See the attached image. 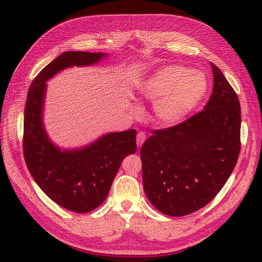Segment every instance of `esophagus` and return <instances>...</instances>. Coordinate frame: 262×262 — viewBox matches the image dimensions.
Instances as JSON below:
<instances>
[{
	"label": "esophagus",
	"instance_id": "34e87169",
	"mask_svg": "<svg viewBox=\"0 0 262 262\" xmlns=\"http://www.w3.org/2000/svg\"><path fill=\"white\" fill-rule=\"evenodd\" d=\"M145 138H146L145 133H143V132L138 133V135H137V145H138V147H141V145L145 141Z\"/></svg>",
	"mask_w": 262,
	"mask_h": 262
}]
</instances>
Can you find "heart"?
<instances>
[{"label":"heart","mask_w":262,"mask_h":262,"mask_svg":"<svg viewBox=\"0 0 262 262\" xmlns=\"http://www.w3.org/2000/svg\"><path fill=\"white\" fill-rule=\"evenodd\" d=\"M207 91L204 73L177 64L159 68L137 89L141 99L155 103V116L166 126L176 125L193 113Z\"/></svg>","instance_id":"obj_1"}]
</instances>
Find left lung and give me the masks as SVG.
I'll list each match as a JSON object with an SVG mask.
<instances>
[{
    "label": "left lung",
    "mask_w": 262,
    "mask_h": 262,
    "mask_svg": "<svg viewBox=\"0 0 262 262\" xmlns=\"http://www.w3.org/2000/svg\"><path fill=\"white\" fill-rule=\"evenodd\" d=\"M210 66L213 89L204 110L178 125L153 130L140 149L145 194L170 216L190 214L213 200L239 157L238 95L220 69Z\"/></svg>",
    "instance_id": "obj_1"
}]
</instances>
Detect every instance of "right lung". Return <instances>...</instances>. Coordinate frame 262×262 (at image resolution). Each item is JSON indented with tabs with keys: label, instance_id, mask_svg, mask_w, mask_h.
Returning a JSON list of instances; mask_svg holds the SVG:
<instances>
[{
	"label": "right lung",
	"instance_id": "add662e5",
	"mask_svg": "<svg viewBox=\"0 0 262 262\" xmlns=\"http://www.w3.org/2000/svg\"><path fill=\"white\" fill-rule=\"evenodd\" d=\"M107 56L106 53H62L33 80L24 109L27 169L53 202L77 213L92 211L105 201L122 160L136 153L137 130L108 133L78 148L59 147L45 127L47 81L67 68L92 66Z\"/></svg>",
	"mask_w": 262,
	"mask_h": 262
}]
</instances>
